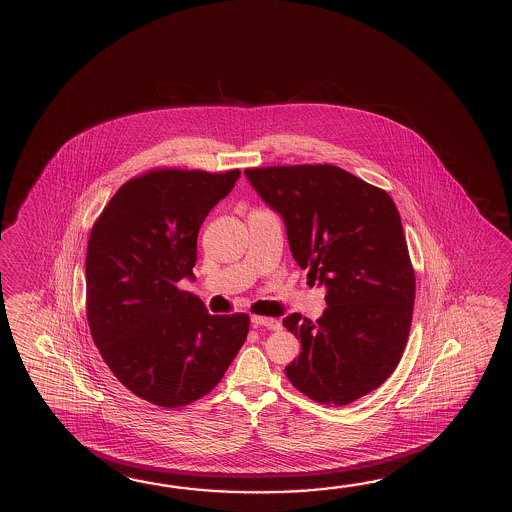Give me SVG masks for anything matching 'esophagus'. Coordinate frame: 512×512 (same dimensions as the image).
<instances>
[{
    "mask_svg": "<svg viewBox=\"0 0 512 512\" xmlns=\"http://www.w3.org/2000/svg\"><path fill=\"white\" fill-rule=\"evenodd\" d=\"M251 323L255 328L264 326L268 330H281V321L279 319H273V317H262V315H251Z\"/></svg>",
    "mask_w": 512,
    "mask_h": 512,
    "instance_id": "obj_1",
    "label": "esophagus"
}]
</instances>
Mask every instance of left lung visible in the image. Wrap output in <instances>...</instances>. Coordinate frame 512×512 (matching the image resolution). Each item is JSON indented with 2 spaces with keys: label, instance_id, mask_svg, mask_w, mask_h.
I'll return each mask as SVG.
<instances>
[{
  "label": "left lung",
  "instance_id": "8db88e82",
  "mask_svg": "<svg viewBox=\"0 0 512 512\" xmlns=\"http://www.w3.org/2000/svg\"><path fill=\"white\" fill-rule=\"evenodd\" d=\"M244 173L284 219L293 259L326 286L317 321L301 313L282 321L301 339L286 377L321 405H348L383 385L407 346L416 275L396 204L332 164Z\"/></svg>",
  "mask_w": 512,
  "mask_h": 512
}]
</instances>
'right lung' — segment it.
Listing matches in <instances>:
<instances>
[{"mask_svg": "<svg viewBox=\"0 0 512 512\" xmlns=\"http://www.w3.org/2000/svg\"><path fill=\"white\" fill-rule=\"evenodd\" d=\"M240 169L160 167L127 180L94 222L87 323L116 379L135 396L178 408L209 394L250 330L246 313L211 315L178 288L193 277L200 226Z\"/></svg>", "mask_w": 512, "mask_h": 512, "instance_id": "right-lung-1", "label": "right lung"}]
</instances>
